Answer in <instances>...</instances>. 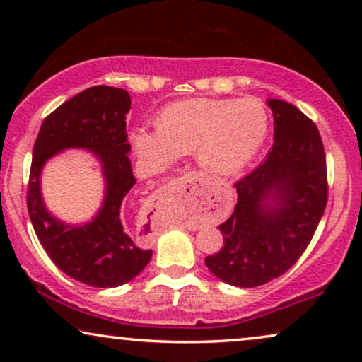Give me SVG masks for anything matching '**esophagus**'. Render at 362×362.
<instances>
[{
	"instance_id": "esophagus-1",
	"label": "esophagus",
	"mask_w": 362,
	"mask_h": 362,
	"mask_svg": "<svg viewBox=\"0 0 362 362\" xmlns=\"http://www.w3.org/2000/svg\"><path fill=\"white\" fill-rule=\"evenodd\" d=\"M187 181H176L173 185H168L166 191H161L160 197L163 201H170L173 204H177V202H185V204H196L197 196L194 189L187 187Z\"/></svg>"
}]
</instances>
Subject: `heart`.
<instances>
[{
	"instance_id": "obj_1",
	"label": "heart",
	"mask_w": 362,
	"mask_h": 362,
	"mask_svg": "<svg viewBox=\"0 0 362 362\" xmlns=\"http://www.w3.org/2000/svg\"><path fill=\"white\" fill-rule=\"evenodd\" d=\"M156 133L133 132L138 155L155 166L194 153L212 175H232L249 163L264 143L269 118L254 98L217 100L191 98L173 102L155 120Z\"/></svg>"
}]
</instances>
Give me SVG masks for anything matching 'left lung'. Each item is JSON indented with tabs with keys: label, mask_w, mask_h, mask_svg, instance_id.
Instances as JSON below:
<instances>
[{
	"label": "left lung",
	"mask_w": 362,
	"mask_h": 362,
	"mask_svg": "<svg viewBox=\"0 0 362 362\" xmlns=\"http://www.w3.org/2000/svg\"><path fill=\"white\" fill-rule=\"evenodd\" d=\"M274 146L254 171L235 182L234 212L219 226L224 247L206 267L226 284L252 288L295 265L328 201L326 156L320 132L295 105L270 98Z\"/></svg>",
	"instance_id": "8db88e82"
}]
</instances>
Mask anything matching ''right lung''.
I'll return each mask as SVG.
<instances>
[{
	"label": "right lung",
	"instance_id": "obj_1",
	"mask_svg": "<svg viewBox=\"0 0 362 362\" xmlns=\"http://www.w3.org/2000/svg\"><path fill=\"white\" fill-rule=\"evenodd\" d=\"M130 105V95L123 88H86L44 118L33 150L28 212L34 232L64 274L97 288H113L135 279L153 255V250L125 230L120 216L123 201L136 182L128 158L125 118ZM69 147L95 154L106 180L103 207L90 223L81 226L56 220L40 194L43 165Z\"/></svg>",
	"mask_w": 362,
	"mask_h": 362
}]
</instances>
